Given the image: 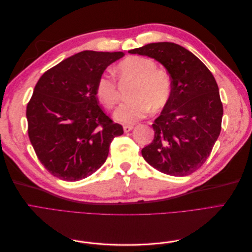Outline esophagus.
<instances>
[{
    "label": "esophagus",
    "mask_w": 252,
    "mask_h": 252,
    "mask_svg": "<svg viewBox=\"0 0 252 252\" xmlns=\"http://www.w3.org/2000/svg\"><path fill=\"white\" fill-rule=\"evenodd\" d=\"M123 129H124L125 132H129L133 129V125H124Z\"/></svg>",
    "instance_id": "34e87169"
}]
</instances>
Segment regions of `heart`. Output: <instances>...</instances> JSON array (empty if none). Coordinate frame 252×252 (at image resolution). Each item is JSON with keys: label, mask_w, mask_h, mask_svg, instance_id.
<instances>
[{"label": "heart", "mask_w": 252, "mask_h": 252, "mask_svg": "<svg viewBox=\"0 0 252 252\" xmlns=\"http://www.w3.org/2000/svg\"><path fill=\"white\" fill-rule=\"evenodd\" d=\"M121 79L134 81L130 96L132 100L122 103L114 117L123 123H133L143 119L150 111L162 108L171 95L172 82L169 73L158 69L154 61L131 56L118 65ZM96 95L106 107L111 109L119 100L117 82L108 74H103L96 84Z\"/></svg>", "instance_id": "heart-1"}]
</instances>
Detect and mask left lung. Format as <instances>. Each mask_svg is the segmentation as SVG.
I'll use <instances>...</instances> for the list:
<instances>
[{"label":"left lung","instance_id":"8db88e82","mask_svg":"<svg viewBox=\"0 0 252 252\" xmlns=\"http://www.w3.org/2000/svg\"><path fill=\"white\" fill-rule=\"evenodd\" d=\"M128 52L157 60L172 82L169 100L152 124L155 139L142 149L143 158L165 174H191L206 162L220 132L223 104L215 77L192 52L174 43H150Z\"/></svg>","mask_w":252,"mask_h":252}]
</instances>
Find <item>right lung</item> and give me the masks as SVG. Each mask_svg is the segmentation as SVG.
I'll use <instances>...</instances> for the list:
<instances>
[{"mask_svg": "<svg viewBox=\"0 0 252 252\" xmlns=\"http://www.w3.org/2000/svg\"><path fill=\"white\" fill-rule=\"evenodd\" d=\"M124 53L85 50L50 68L37 81L27 104L28 136L37 158L53 177L85 179L108 157L123 127L98 106L96 84Z\"/></svg>", "mask_w": 252, "mask_h": 252, "instance_id": "add662e5", "label": "right lung"}]
</instances>
